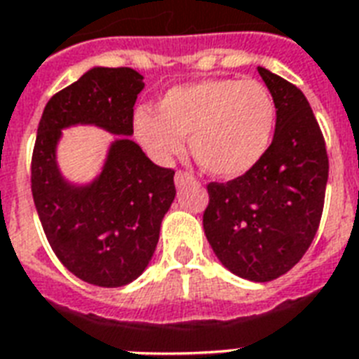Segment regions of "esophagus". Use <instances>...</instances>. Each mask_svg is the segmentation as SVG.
Wrapping results in <instances>:
<instances>
[{"mask_svg":"<svg viewBox=\"0 0 359 359\" xmlns=\"http://www.w3.org/2000/svg\"><path fill=\"white\" fill-rule=\"evenodd\" d=\"M190 182H194V177L190 173H186V171H177L175 173V184H177V188H182V186L190 184Z\"/></svg>","mask_w":359,"mask_h":359,"instance_id":"esophagus-1","label":"esophagus"}]
</instances>
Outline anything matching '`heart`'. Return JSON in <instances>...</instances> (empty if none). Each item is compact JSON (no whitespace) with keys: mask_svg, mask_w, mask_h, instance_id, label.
Masks as SVG:
<instances>
[{"mask_svg":"<svg viewBox=\"0 0 359 359\" xmlns=\"http://www.w3.org/2000/svg\"><path fill=\"white\" fill-rule=\"evenodd\" d=\"M276 128V102L255 80H203L169 89L158 111L137 109L134 130L158 162H169L190 135V152L205 171L236 179L266 154Z\"/></svg>","mask_w":359,"mask_h":359,"instance_id":"heart-1","label":"heart"}]
</instances>
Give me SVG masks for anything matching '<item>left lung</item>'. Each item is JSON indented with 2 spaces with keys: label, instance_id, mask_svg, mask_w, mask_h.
I'll return each instance as SVG.
<instances>
[{
  "label": "left lung",
  "instance_id": "obj_1",
  "mask_svg": "<svg viewBox=\"0 0 359 359\" xmlns=\"http://www.w3.org/2000/svg\"><path fill=\"white\" fill-rule=\"evenodd\" d=\"M257 70L276 102L273 140L251 171L207 186L203 227L227 270L264 283L289 272L317 235L328 154L304 93L270 70Z\"/></svg>",
  "mask_w": 359,
  "mask_h": 359
}]
</instances>
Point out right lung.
I'll return each instance as SVG.
<instances>
[{
    "mask_svg": "<svg viewBox=\"0 0 359 359\" xmlns=\"http://www.w3.org/2000/svg\"><path fill=\"white\" fill-rule=\"evenodd\" d=\"M145 87L134 69L95 67L48 100L31 160V191L42 229L63 266L86 283L123 287L140 278L175 199V171L152 163L134 134V104ZM93 123L120 137L87 185L57 165L63 128Z\"/></svg>",
    "mask_w": 359,
    "mask_h": 359,
    "instance_id": "obj_1",
    "label": "right lung"
}]
</instances>
